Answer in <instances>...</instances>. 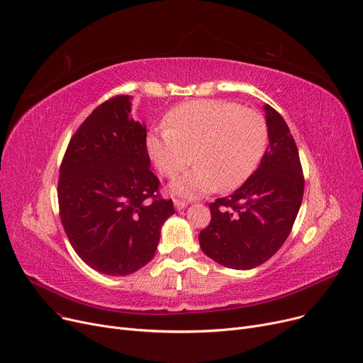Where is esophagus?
Returning <instances> with one entry per match:
<instances>
[{
  "instance_id": "34e87169",
  "label": "esophagus",
  "mask_w": 363,
  "mask_h": 363,
  "mask_svg": "<svg viewBox=\"0 0 363 363\" xmlns=\"http://www.w3.org/2000/svg\"><path fill=\"white\" fill-rule=\"evenodd\" d=\"M174 205H176V208H177V210H183V208H186V206H187V201H184V199H179V198H174Z\"/></svg>"
}]
</instances>
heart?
<instances>
[{
	"instance_id": "b5f03b06",
	"label": "heart",
	"mask_w": 363,
	"mask_h": 363,
	"mask_svg": "<svg viewBox=\"0 0 363 363\" xmlns=\"http://www.w3.org/2000/svg\"><path fill=\"white\" fill-rule=\"evenodd\" d=\"M147 150L165 177L191 171L171 184L172 192L198 198L233 191L255 171L267 145L262 113L224 100H194L172 109L165 128L147 135Z\"/></svg>"
}]
</instances>
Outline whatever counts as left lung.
<instances>
[{
	"label": "left lung",
	"mask_w": 363,
	"mask_h": 363,
	"mask_svg": "<svg viewBox=\"0 0 363 363\" xmlns=\"http://www.w3.org/2000/svg\"><path fill=\"white\" fill-rule=\"evenodd\" d=\"M269 147L239 189L210 203L201 250L221 266L248 270L278 252L291 233L304 194L300 155L285 119L266 105Z\"/></svg>",
	"instance_id": "left-lung-1"
}]
</instances>
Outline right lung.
Instances as JSON below:
<instances>
[{
	"instance_id": "obj_1",
	"label": "right lung",
	"mask_w": 363,
	"mask_h": 363,
	"mask_svg": "<svg viewBox=\"0 0 363 363\" xmlns=\"http://www.w3.org/2000/svg\"><path fill=\"white\" fill-rule=\"evenodd\" d=\"M130 96L97 106L67 145L57 184L63 229L91 269L127 276L157 251L164 221L174 214L150 171L146 125L130 116Z\"/></svg>"
}]
</instances>
